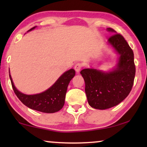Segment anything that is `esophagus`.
I'll list each match as a JSON object with an SVG mask.
<instances>
[{
  "instance_id": "34e87169",
  "label": "esophagus",
  "mask_w": 147,
  "mask_h": 147,
  "mask_svg": "<svg viewBox=\"0 0 147 147\" xmlns=\"http://www.w3.org/2000/svg\"><path fill=\"white\" fill-rule=\"evenodd\" d=\"M82 67V65L80 63H77L75 65V66H74V69H75L76 71L77 72V73H79L80 70H81Z\"/></svg>"
}]
</instances>
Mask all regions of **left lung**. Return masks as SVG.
I'll return each mask as SVG.
<instances>
[{"mask_svg":"<svg viewBox=\"0 0 147 147\" xmlns=\"http://www.w3.org/2000/svg\"><path fill=\"white\" fill-rule=\"evenodd\" d=\"M107 31L114 33L108 43L119 55L116 66L107 71L94 68L80 71L85 81L88 104L98 110L108 109L123 101L131 91L136 72L134 53L129 45L112 28H107Z\"/></svg>","mask_w":147,"mask_h":147,"instance_id":"left-lung-1","label":"left lung"}]
</instances>
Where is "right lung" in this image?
<instances>
[{"mask_svg":"<svg viewBox=\"0 0 147 147\" xmlns=\"http://www.w3.org/2000/svg\"><path fill=\"white\" fill-rule=\"evenodd\" d=\"M35 27L31 28L27 32L32 31ZM75 74V70L70 69L64 72L57 81L45 91L37 94L27 95L22 93L16 88L9 71L12 87L18 98L28 108L44 113H54L63 108L67 86Z\"/></svg>","mask_w":147,"mask_h":147,"instance_id":"add662e5","label":"right lung"}]
</instances>
